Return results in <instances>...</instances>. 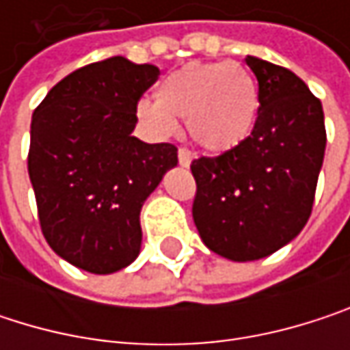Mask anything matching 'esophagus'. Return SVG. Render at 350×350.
<instances>
[{
  "mask_svg": "<svg viewBox=\"0 0 350 350\" xmlns=\"http://www.w3.org/2000/svg\"><path fill=\"white\" fill-rule=\"evenodd\" d=\"M192 160H194V154H192L190 150H186V148H180V150H178V162H180V166L188 168Z\"/></svg>",
  "mask_w": 350,
  "mask_h": 350,
  "instance_id": "obj_1",
  "label": "esophagus"
}]
</instances>
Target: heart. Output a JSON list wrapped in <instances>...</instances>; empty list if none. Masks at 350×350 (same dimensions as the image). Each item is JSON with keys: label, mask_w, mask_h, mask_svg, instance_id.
I'll return each mask as SVG.
<instances>
[{"label": "heart", "mask_w": 350, "mask_h": 350, "mask_svg": "<svg viewBox=\"0 0 350 350\" xmlns=\"http://www.w3.org/2000/svg\"><path fill=\"white\" fill-rule=\"evenodd\" d=\"M135 113L156 135H170L180 117L196 146L223 154L251 135L259 91L251 72L237 62H190L170 72L158 85L156 101H139Z\"/></svg>", "instance_id": "obj_1"}]
</instances>
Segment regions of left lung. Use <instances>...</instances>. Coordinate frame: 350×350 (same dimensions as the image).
<instances>
[{
    "mask_svg": "<svg viewBox=\"0 0 350 350\" xmlns=\"http://www.w3.org/2000/svg\"><path fill=\"white\" fill-rule=\"evenodd\" d=\"M259 85L251 135L235 150L190 164L192 219L202 243L231 261H255L308 223L326 129L322 103L292 70L247 56Z\"/></svg>",
    "mask_w": 350,
    "mask_h": 350,
    "instance_id": "left-lung-1",
    "label": "left lung"
}]
</instances>
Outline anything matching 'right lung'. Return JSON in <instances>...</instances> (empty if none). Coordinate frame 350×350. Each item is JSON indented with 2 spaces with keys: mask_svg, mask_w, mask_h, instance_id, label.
I'll return each instance as SVG.
<instances>
[{
  "mask_svg": "<svg viewBox=\"0 0 350 350\" xmlns=\"http://www.w3.org/2000/svg\"><path fill=\"white\" fill-rule=\"evenodd\" d=\"M158 75L123 56L93 62L56 83L32 115L28 174L42 233L85 271L113 273L139 255V211L178 164L176 146L131 135Z\"/></svg>",
  "mask_w": 350,
  "mask_h": 350,
  "instance_id": "right-lung-1",
  "label": "right lung"
}]
</instances>
